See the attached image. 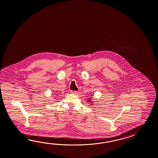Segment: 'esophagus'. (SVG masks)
Wrapping results in <instances>:
<instances>
[{
	"label": "esophagus",
	"mask_w": 158,
	"mask_h": 158,
	"mask_svg": "<svg viewBox=\"0 0 158 158\" xmlns=\"http://www.w3.org/2000/svg\"><path fill=\"white\" fill-rule=\"evenodd\" d=\"M77 91H73V90H71V93L73 94H77Z\"/></svg>",
	"instance_id": "34e87169"
}]
</instances>
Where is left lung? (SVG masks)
<instances>
[{
    "label": "left lung",
    "instance_id": "8db88e82",
    "mask_svg": "<svg viewBox=\"0 0 158 158\" xmlns=\"http://www.w3.org/2000/svg\"><path fill=\"white\" fill-rule=\"evenodd\" d=\"M87 100V101L89 102L90 105H93V104H94V102H93V99H92V98H91V97L88 98H87V100Z\"/></svg>",
    "mask_w": 158,
    "mask_h": 158
}]
</instances>
